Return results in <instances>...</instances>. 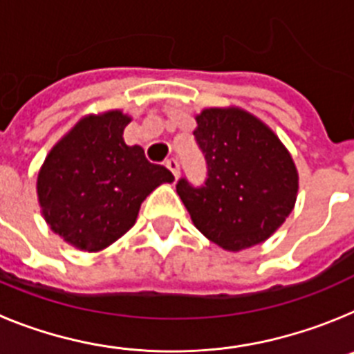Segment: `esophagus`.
I'll use <instances>...</instances> for the list:
<instances>
[{"instance_id":"esophagus-1","label":"esophagus","mask_w":354,"mask_h":354,"mask_svg":"<svg viewBox=\"0 0 354 354\" xmlns=\"http://www.w3.org/2000/svg\"><path fill=\"white\" fill-rule=\"evenodd\" d=\"M165 165H167L168 170H170L171 174H174L175 179H177V177H179V174H180L179 161H177V159H175V158H170V159H167V161H165Z\"/></svg>"}]
</instances>
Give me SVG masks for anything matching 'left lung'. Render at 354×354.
I'll list each match as a JSON object with an SVG mask.
<instances>
[{
	"label": "left lung",
	"instance_id": "obj_1",
	"mask_svg": "<svg viewBox=\"0 0 354 354\" xmlns=\"http://www.w3.org/2000/svg\"><path fill=\"white\" fill-rule=\"evenodd\" d=\"M195 142L205 159V179L183 177L177 193L193 223L228 252L266 241L292 211L298 171L270 127L241 109H204Z\"/></svg>",
	"mask_w": 354,
	"mask_h": 354
}]
</instances>
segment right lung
<instances>
[{"instance_id":"1","label":"right lung","mask_w":354,"mask_h":354,"mask_svg":"<svg viewBox=\"0 0 354 354\" xmlns=\"http://www.w3.org/2000/svg\"><path fill=\"white\" fill-rule=\"evenodd\" d=\"M131 118L120 111L88 117L46 158L37 180L44 218L56 234L84 252L109 246L136 221L152 189L174 175L124 142Z\"/></svg>"}]
</instances>
